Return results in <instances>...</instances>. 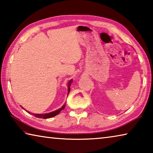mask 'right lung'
I'll use <instances>...</instances> for the list:
<instances>
[{
    "label": "right lung",
    "mask_w": 153,
    "mask_h": 153,
    "mask_svg": "<svg viewBox=\"0 0 153 153\" xmlns=\"http://www.w3.org/2000/svg\"><path fill=\"white\" fill-rule=\"evenodd\" d=\"M72 82V80H71L70 82L68 83V95H69V93L70 92V86H71V83ZM65 107V104H64L63 105V107L61 108H59L58 110L53 111V112H51V113H46V114H33V115L34 116L36 117H38V118H42V119H48V118H51V117H55V115H58V114L61 112V111L64 109V108ZM29 113H31L30 112H28Z\"/></svg>",
    "instance_id": "right-lung-1"
}]
</instances>
